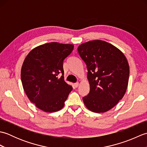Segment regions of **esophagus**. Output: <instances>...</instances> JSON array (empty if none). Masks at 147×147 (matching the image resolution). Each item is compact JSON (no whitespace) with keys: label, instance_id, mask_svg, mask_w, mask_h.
Returning a JSON list of instances; mask_svg holds the SVG:
<instances>
[{"label":"esophagus","instance_id":"1","mask_svg":"<svg viewBox=\"0 0 147 147\" xmlns=\"http://www.w3.org/2000/svg\"><path fill=\"white\" fill-rule=\"evenodd\" d=\"M74 87H76V88H77V87L79 86V83H74Z\"/></svg>","mask_w":147,"mask_h":147}]
</instances>
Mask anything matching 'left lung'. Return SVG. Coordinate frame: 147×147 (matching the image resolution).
<instances>
[{
    "instance_id": "obj_1",
    "label": "left lung",
    "mask_w": 147,
    "mask_h": 147,
    "mask_svg": "<svg viewBox=\"0 0 147 147\" xmlns=\"http://www.w3.org/2000/svg\"><path fill=\"white\" fill-rule=\"evenodd\" d=\"M88 69L90 90L83 100L89 110L107 112L123 98L126 91L129 67L125 55L113 45L93 40L78 47Z\"/></svg>"
}]
</instances>
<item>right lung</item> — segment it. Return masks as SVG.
<instances>
[{
    "label": "right lung",
    "instance_id": "right-lung-1",
    "mask_svg": "<svg viewBox=\"0 0 147 147\" xmlns=\"http://www.w3.org/2000/svg\"><path fill=\"white\" fill-rule=\"evenodd\" d=\"M73 49L71 44L48 43L33 49L24 59L21 71L22 85L36 107L47 112L63 108L73 90L64 80L63 61Z\"/></svg>",
    "mask_w": 147,
    "mask_h": 147
}]
</instances>
